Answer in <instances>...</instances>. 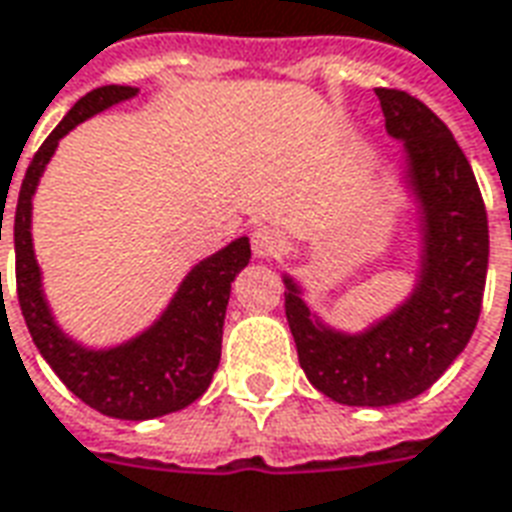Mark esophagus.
<instances>
[{
  "label": "esophagus",
  "instance_id": "1",
  "mask_svg": "<svg viewBox=\"0 0 512 512\" xmlns=\"http://www.w3.org/2000/svg\"><path fill=\"white\" fill-rule=\"evenodd\" d=\"M285 233L282 230H276V227H257L255 233H252V252H255L257 260H268V257H276L285 252Z\"/></svg>",
  "mask_w": 512,
  "mask_h": 512
}]
</instances>
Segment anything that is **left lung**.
Instances as JSON below:
<instances>
[{"label":"left lung","mask_w":512,"mask_h":512,"mask_svg":"<svg viewBox=\"0 0 512 512\" xmlns=\"http://www.w3.org/2000/svg\"><path fill=\"white\" fill-rule=\"evenodd\" d=\"M374 94L385 132L404 143L396 184L410 198L418 236L412 287L393 309L347 331L306 304V287L293 274H282L306 380L347 407H393L429 391L478 325L488 271L486 208L456 138L407 92Z\"/></svg>","instance_id":"1"}]
</instances>
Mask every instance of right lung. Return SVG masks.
<instances>
[{"label":"right lung","instance_id":"obj_1","mask_svg":"<svg viewBox=\"0 0 512 512\" xmlns=\"http://www.w3.org/2000/svg\"><path fill=\"white\" fill-rule=\"evenodd\" d=\"M138 86H100L75 102L26 168L13 219L18 304L34 347L70 391L92 410L119 420H151L179 412L208 391L222 355L230 287L249 266V238L238 236L189 268L176 293L143 331L124 342L92 347L78 342L56 320L34 257L32 200L59 140L78 124L138 97ZM2 241V222H0Z\"/></svg>","mask_w":512,"mask_h":512}]
</instances>
